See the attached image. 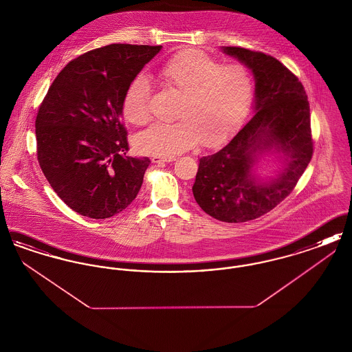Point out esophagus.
Instances as JSON below:
<instances>
[{
	"instance_id": "obj_1",
	"label": "esophagus",
	"mask_w": 352,
	"mask_h": 352,
	"mask_svg": "<svg viewBox=\"0 0 352 352\" xmlns=\"http://www.w3.org/2000/svg\"><path fill=\"white\" fill-rule=\"evenodd\" d=\"M175 161L174 157H153L151 162L153 164H165V162H173Z\"/></svg>"
}]
</instances>
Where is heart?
Returning a JSON list of instances; mask_svg holds the SVG:
<instances>
[{
	"label": "heart",
	"mask_w": 352,
	"mask_h": 352,
	"mask_svg": "<svg viewBox=\"0 0 352 352\" xmlns=\"http://www.w3.org/2000/svg\"><path fill=\"white\" fill-rule=\"evenodd\" d=\"M168 89L182 94L173 122H155L134 138L135 149L154 157H173L201 142L217 148L230 140L251 108L254 84L248 68L223 65L199 50L174 54L158 69ZM151 84L137 75L128 84L124 118L134 125L151 118Z\"/></svg>",
	"instance_id": "heart-1"
}]
</instances>
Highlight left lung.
<instances>
[{"instance_id":"left-lung-1","label":"left lung","mask_w":352,"mask_h":352,"mask_svg":"<svg viewBox=\"0 0 352 352\" xmlns=\"http://www.w3.org/2000/svg\"><path fill=\"white\" fill-rule=\"evenodd\" d=\"M254 76V115L218 153L201 157L192 194L201 210L226 223L260 218L293 191L313 155L310 107L298 78L276 58L223 47ZM264 152L282 154L274 177L254 174Z\"/></svg>"}]
</instances>
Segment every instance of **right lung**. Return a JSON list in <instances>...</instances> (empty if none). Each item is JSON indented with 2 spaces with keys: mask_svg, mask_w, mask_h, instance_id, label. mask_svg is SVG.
<instances>
[{
  "mask_svg": "<svg viewBox=\"0 0 352 352\" xmlns=\"http://www.w3.org/2000/svg\"><path fill=\"white\" fill-rule=\"evenodd\" d=\"M161 49L115 43L88 51L58 74L39 107V166L58 197L83 217L111 218L141 188L151 160L126 155L122 99Z\"/></svg>",
  "mask_w": 352,
  "mask_h": 352,
  "instance_id": "right-lung-1",
  "label": "right lung"
}]
</instances>
